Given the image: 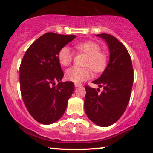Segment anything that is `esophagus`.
I'll use <instances>...</instances> for the list:
<instances>
[{"label": "esophagus", "mask_w": 153, "mask_h": 153, "mask_svg": "<svg viewBox=\"0 0 153 153\" xmlns=\"http://www.w3.org/2000/svg\"><path fill=\"white\" fill-rule=\"evenodd\" d=\"M83 85L81 84H78V83H75V87H79V86H82Z\"/></svg>", "instance_id": "34e87169"}]
</instances>
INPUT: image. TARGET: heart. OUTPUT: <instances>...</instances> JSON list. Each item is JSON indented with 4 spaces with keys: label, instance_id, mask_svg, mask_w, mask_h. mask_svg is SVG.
<instances>
[{
    "label": "heart",
    "instance_id": "b5f03b06",
    "mask_svg": "<svg viewBox=\"0 0 153 153\" xmlns=\"http://www.w3.org/2000/svg\"><path fill=\"white\" fill-rule=\"evenodd\" d=\"M76 51L87 55L84 65L86 67H72L66 72V78L75 83H81L92 76V68L95 72H101L107 65V55L101 50V46L93 41H86L77 43L75 45ZM58 60L62 65L67 67L72 64L74 53L69 47H63L58 52Z\"/></svg>",
    "mask_w": 153,
    "mask_h": 153
}]
</instances>
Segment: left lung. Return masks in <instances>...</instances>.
Here are the masks:
<instances>
[{"label":"left lung","mask_w":153,"mask_h":153,"mask_svg":"<svg viewBox=\"0 0 153 153\" xmlns=\"http://www.w3.org/2000/svg\"><path fill=\"white\" fill-rule=\"evenodd\" d=\"M104 38L109 49V61L99 78L92 81L104 90L86 85L84 109L88 118L100 126L116 122L130 99L134 75L130 55L124 44L108 34L97 35Z\"/></svg>","instance_id":"8db88e82"}]
</instances>
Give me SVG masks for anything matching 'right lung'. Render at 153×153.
<instances>
[{
  "mask_svg": "<svg viewBox=\"0 0 153 153\" xmlns=\"http://www.w3.org/2000/svg\"><path fill=\"white\" fill-rule=\"evenodd\" d=\"M75 35L47 32L26 51L20 65V88L23 101L34 119L51 124L62 117L75 89L71 81L59 82L64 76L58 52Z\"/></svg>",
  "mask_w": 153,
  "mask_h": 153,
  "instance_id": "obj_1",
  "label": "right lung"
}]
</instances>
